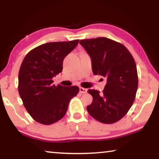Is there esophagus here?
Masks as SVG:
<instances>
[{"instance_id": "34e87169", "label": "esophagus", "mask_w": 159, "mask_h": 159, "mask_svg": "<svg viewBox=\"0 0 159 159\" xmlns=\"http://www.w3.org/2000/svg\"><path fill=\"white\" fill-rule=\"evenodd\" d=\"M79 91H80V93L84 94V93H87L88 90H87V89H85V88H84L80 87V88H79Z\"/></svg>"}]
</instances>
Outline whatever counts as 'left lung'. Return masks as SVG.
Wrapping results in <instances>:
<instances>
[{
	"label": "left lung",
	"instance_id": "left-lung-1",
	"mask_svg": "<svg viewBox=\"0 0 159 159\" xmlns=\"http://www.w3.org/2000/svg\"><path fill=\"white\" fill-rule=\"evenodd\" d=\"M79 43L92 59L93 74L107 79L102 93L88 90L93 99L87 111L101 123L117 122L127 114L136 96L138 76L134 58L123 44L105 37Z\"/></svg>",
	"mask_w": 159,
	"mask_h": 159
}]
</instances>
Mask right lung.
<instances>
[{"instance_id":"right-lung-1","label":"right lung","mask_w":159,"mask_h":159,"mask_svg":"<svg viewBox=\"0 0 159 159\" xmlns=\"http://www.w3.org/2000/svg\"><path fill=\"white\" fill-rule=\"evenodd\" d=\"M79 40L39 45L24 58L18 75V91L26 111L38 123L50 125L66 114L69 103L79 92L74 85L53 84L52 78L62 71L63 60Z\"/></svg>"}]
</instances>
